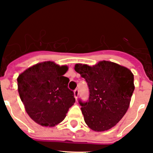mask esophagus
I'll return each mask as SVG.
<instances>
[{"label":"esophagus","instance_id":"esophagus-1","mask_svg":"<svg viewBox=\"0 0 153 153\" xmlns=\"http://www.w3.org/2000/svg\"><path fill=\"white\" fill-rule=\"evenodd\" d=\"M78 95H79V89L76 88L74 90V97H75L76 99L77 98Z\"/></svg>","mask_w":153,"mask_h":153}]
</instances>
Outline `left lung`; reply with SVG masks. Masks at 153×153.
<instances>
[{
    "mask_svg": "<svg viewBox=\"0 0 153 153\" xmlns=\"http://www.w3.org/2000/svg\"><path fill=\"white\" fill-rule=\"evenodd\" d=\"M74 69L89 87L88 100H79L85 123L97 132L111 129L129 108L135 89L133 74L126 67L106 60L93 67L78 63Z\"/></svg>",
    "mask_w": 153,
    "mask_h": 153,
    "instance_id": "8db88e82",
    "label": "left lung"
}]
</instances>
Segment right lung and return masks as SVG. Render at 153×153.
<instances>
[{"label": "right lung", "mask_w": 153, "mask_h": 153, "mask_svg": "<svg viewBox=\"0 0 153 153\" xmlns=\"http://www.w3.org/2000/svg\"><path fill=\"white\" fill-rule=\"evenodd\" d=\"M67 70V66L46 61L19 75V95L26 112L36 123L54 126L64 120L75 102L74 92L68 88L70 79L63 76Z\"/></svg>", "instance_id": "right-lung-1"}]
</instances>
